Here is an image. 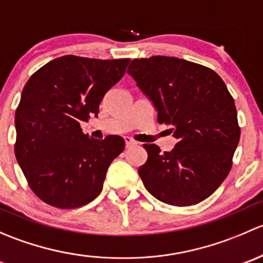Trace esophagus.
<instances>
[{"label": "esophagus", "instance_id": "obj_1", "mask_svg": "<svg viewBox=\"0 0 263 263\" xmlns=\"http://www.w3.org/2000/svg\"><path fill=\"white\" fill-rule=\"evenodd\" d=\"M124 142H126V147H132L136 145V141H135V140H132L131 137H128V136L124 137Z\"/></svg>", "mask_w": 263, "mask_h": 263}]
</instances>
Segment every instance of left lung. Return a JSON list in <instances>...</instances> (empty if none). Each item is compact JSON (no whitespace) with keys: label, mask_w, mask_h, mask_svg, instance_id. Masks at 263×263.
Listing matches in <instances>:
<instances>
[{"label":"left lung","mask_w":263,"mask_h":263,"mask_svg":"<svg viewBox=\"0 0 263 263\" xmlns=\"http://www.w3.org/2000/svg\"><path fill=\"white\" fill-rule=\"evenodd\" d=\"M172 126L173 150L144 144L146 163L139 168L146 190L159 201L191 206L213 195L232 168L240 137L234 99L211 68L177 57L134 60L127 70Z\"/></svg>","instance_id":"8db88e82"}]
</instances>
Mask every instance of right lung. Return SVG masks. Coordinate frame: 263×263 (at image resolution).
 Wrapping results in <instances>:
<instances>
[{"label": "right lung", "mask_w": 263, "mask_h": 263, "mask_svg": "<svg viewBox=\"0 0 263 263\" xmlns=\"http://www.w3.org/2000/svg\"><path fill=\"white\" fill-rule=\"evenodd\" d=\"M128 58L63 55L31 75L15 113V155L33 192L50 206L76 209L103 190L121 136L91 139L80 123L98 116L105 92L126 72Z\"/></svg>", "instance_id": "add662e5"}]
</instances>
